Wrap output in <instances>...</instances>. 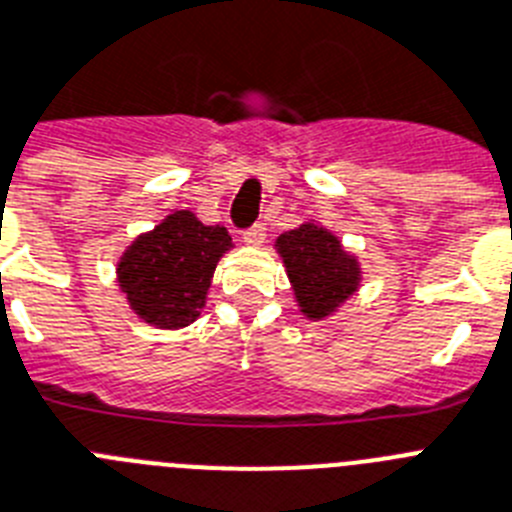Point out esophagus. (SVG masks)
Here are the masks:
<instances>
[{"label": "esophagus", "mask_w": 512, "mask_h": 512, "mask_svg": "<svg viewBox=\"0 0 512 512\" xmlns=\"http://www.w3.org/2000/svg\"><path fill=\"white\" fill-rule=\"evenodd\" d=\"M242 242L250 244V247H260V244L265 242V226H262V224L250 226V229L242 234Z\"/></svg>", "instance_id": "1"}]
</instances>
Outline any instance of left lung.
Returning a JSON list of instances; mask_svg holds the SVG:
<instances>
[{"label":"left lung","instance_id":"obj_1","mask_svg":"<svg viewBox=\"0 0 512 512\" xmlns=\"http://www.w3.org/2000/svg\"><path fill=\"white\" fill-rule=\"evenodd\" d=\"M299 311L311 322L332 317L363 281L358 257L317 221H304L275 239Z\"/></svg>","mask_w":512,"mask_h":512}]
</instances>
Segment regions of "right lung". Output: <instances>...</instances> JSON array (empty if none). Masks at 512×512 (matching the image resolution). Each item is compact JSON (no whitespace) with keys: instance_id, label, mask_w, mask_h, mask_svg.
Returning a JSON list of instances; mask_svg holds the SVG:
<instances>
[{"instance_id":"right-lung-1","label":"right lung","mask_w":512,"mask_h":512,"mask_svg":"<svg viewBox=\"0 0 512 512\" xmlns=\"http://www.w3.org/2000/svg\"><path fill=\"white\" fill-rule=\"evenodd\" d=\"M229 250L224 226H206L193 211H175L128 244L115 275L141 322L182 330L201 317L213 270Z\"/></svg>"}]
</instances>
